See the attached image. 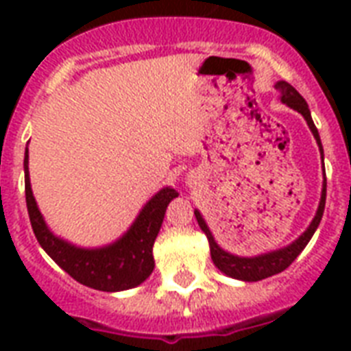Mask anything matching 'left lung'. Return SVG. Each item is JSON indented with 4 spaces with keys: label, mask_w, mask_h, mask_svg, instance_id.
Wrapping results in <instances>:
<instances>
[{
    "label": "left lung",
    "mask_w": 351,
    "mask_h": 351,
    "mask_svg": "<svg viewBox=\"0 0 351 351\" xmlns=\"http://www.w3.org/2000/svg\"><path fill=\"white\" fill-rule=\"evenodd\" d=\"M275 89H278L280 93V101L286 104L288 107H291L293 111L300 112L304 117L306 123L310 127V131L313 132V138L317 140V145H319V151H321V156L324 160V153H322V143L321 136H319V131H317L315 123L311 120V112L308 109V104L302 96L297 93V90L288 84V82H277L275 84ZM324 206H326V175H324V180H322V191H321V200H319V208H317V213L311 220V224L306 228V231L300 234L299 239H295L291 244L284 245L280 250L267 251V253H262V255L256 256H239L233 255L230 251L222 250L217 240H215L213 233L206 224L202 213L195 209V217H197V222L200 226V230L206 233L209 242V250H211V258H213V264L219 267L220 271L228 275L231 278H239V280H244V282H256V280H262V278L271 277V275H277V273L284 271L286 267L291 264V262L300 255V251L304 250L310 239L313 237L315 230L321 224L322 213H324Z\"/></svg>",
    "instance_id": "1"
}]
</instances>
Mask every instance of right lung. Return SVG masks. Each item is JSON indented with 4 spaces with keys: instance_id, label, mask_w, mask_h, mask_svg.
<instances>
[{
    "instance_id": "obj_1",
    "label": "right lung",
    "mask_w": 351,
    "mask_h": 351,
    "mask_svg": "<svg viewBox=\"0 0 351 351\" xmlns=\"http://www.w3.org/2000/svg\"><path fill=\"white\" fill-rule=\"evenodd\" d=\"M25 198L30 224L45 253L74 280L100 291L136 288L153 273V245L164 222L165 209L178 193L162 187L138 213L131 228L120 239L101 247H80L51 231L32 195L29 176V149H25Z\"/></svg>"
}]
</instances>
